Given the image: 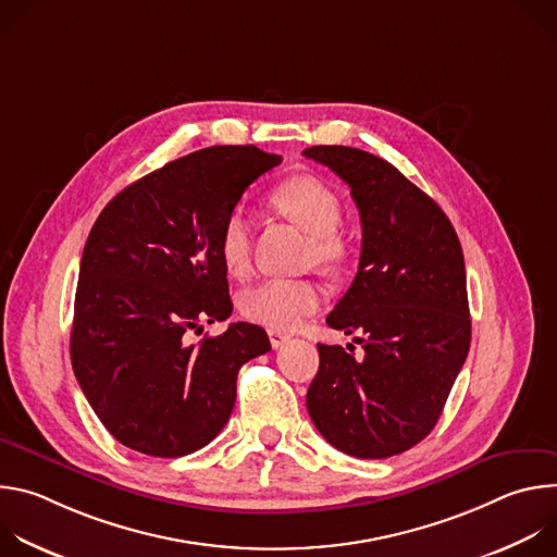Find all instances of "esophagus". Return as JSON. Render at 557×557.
I'll list each match as a JSON object with an SVG mask.
<instances>
[{"instance_id":"34e87169","label":"esophagus","mask_w":557,"mask_h":557,"mask_svg":"<svg viewBox=\"0 0 557 557\" xmlns=\"http://www.w3.org/2000/svg\"><path fill=\"white\" fill-rule=\"evenodd\" d=\"M269 339H271V346H273V348H280V346H284L290 337H288L286 333H282V331L271 329V331H269Z\"/></svg>"}]
</instances>
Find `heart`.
Returning <instances> with one entry per match:
<instances>
[{
	"mask_svg": "<svg viewBox=\"0 0 557 557\" xmlns=\"http://www.w3.org/2000/svg\"><path fill=\"white\" fill-rule=\"evenodd\" d=\"M271 205L310 233V262L335 269L348 247L342 233V200L322 178L297 174L277 183L269 194ZM220 258L228 273L240 275L251 258V224L247 213L235 207L226 213L220 228ZM322 304V288L312 280L269 277L240 295V312L247 320L275 331H288L301 324Z\"/></svg>",
	"mask_w": 557,
	"mask_h": 557,
	"instance_id": "b5f03b06",
	"label": "heart"
}]
</instances>
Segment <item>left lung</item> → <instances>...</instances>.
I'll list each match as a JSON object with an SVG mask.
<instances>
[{
	"instance_id": "left-lung-1",
	"label": "left lung",
	"mask_w": 557,
	"mask_h": 557,
	"mask_svg": "<svg viewBox=\"0 0 557 557\" xmlns=\"http://www.w3.org/2000/svg\"><path fill=\"white\" fill-rule=\"evenodd\" d=\"M331 168L361 215L359 271L326 324L361 344H317L306 408L320 434L357 458H387L436 425L467 359L465 260L443 209L383 158L344 145L301 151Z\"/></svg>"
}]
</instances>
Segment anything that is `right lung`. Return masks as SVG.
Instances as JSON below:
<instances>
[{
	"mask_svg": "<svg viewBox=\"0 0 557 557\" xmlns=\"http://www.w3.org/2000/svg\"><path fill=\"white\" fill-rule=\"evenodd\" d=\"M282 156L215 145L116 194L97 218L78 269L70 359L106 430L147 456L211 443L249 359L271 350L264 329L231 324L191 342L200 322L233 310L220 228L245 189Z\"/></svg>",
	"mask_w": 557,
	"mask_h": 557,
	"instance_id": "add662e5",
	"label": "right lung"
}]
</instances>
